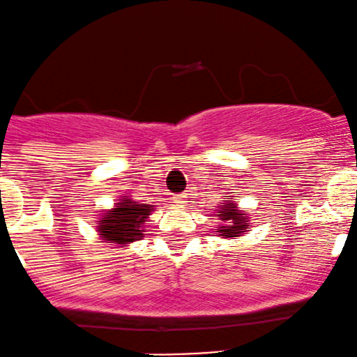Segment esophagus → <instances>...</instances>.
Instances as JSON below:
<instances>
[{
  "label": "esophagus",
  "mask_w": 357,
  "mask_h": 357,
  "mask_svg": "<svg viewBox=\"0 0 357 357\" xmlns=\"http://www.w3.org/2000/svg\"><path fill=\"white\" fill-rule=\"evenodd\" d=\"M174 202H176V204L183 205V204H186V202H188V197H186V193H179V195L174 197Z\"/></svg>",
  "instance_id": "1"
}]
</instances>
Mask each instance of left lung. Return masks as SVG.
Masks as SVG:
<instances>
[{
	"label": "left lung",
	"mask_w": 357,
	"mask_h": 357,
	"mask_svg": "<svg viewBox=\"0 0 357 357\" xmlns=\"http://www.w3.org/2000/svg\"><path fill=\"white\" fill-rule=\"evenodd\" d=\"M219 221H222L221 226H218V233H221L222 238H233V236L245 235L248 229V215L245 212L238 211V205L235 202L228 200V204L222 205L221 211L215 214Z\"/></svg>",
	"instance_id": "8db88e82"
}]
</instances>
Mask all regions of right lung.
Instances as JSON below:
<instances>
[{"label": "right lung", "instance_id": "right-lung-1", "mask_svg": "<svg viewBox=\"0 0 357 357\" xmlns=\"http://www.w3.org/2000/svg\"><path fill=\"white\" fill-rule=\"evenodd\" d=\"M152 211L153 205L138 204L131 199L121 200L114 208L103 211L102 218L96 221V231L107 243L126 245L136 242L143 238V228Z\"/></svg>", "mask_w": 357, "mask_h": 357}]
</instances>
